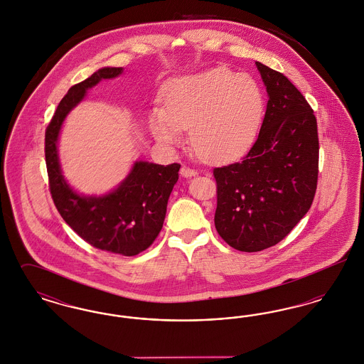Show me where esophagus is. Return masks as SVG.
<instances>
[{
	"mask_svg": "<svg viewBox=\"0 0 364 364\" xmlns=\"http://www.w3.org/2000/svg\"><path fill=\"white\" fill-rule=\"evenodd\" d=\"M180 174L183 176V177H192V176H195V174H198V172L195 171V169H192L190 166H181V169H180Z\"/></svg>",
	"mask_w": 364,
	"mask_h": 364,
	"instance_id": "esophagus-1",
	"label": "esophagus"
}]
</instances>
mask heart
I'll return each instance as SVG.
<instances>
[{
    "instance_id": "heart-1",
    "label": "heart",
    "mask_w": 364,
    "mask_h": 364,
    "mask_svg": "<svg viewBox=\"0 0 364 364\" xmlns=\"http://www.w3.org/2000/svg\"><path fill=\"white\" fill-rule=\"evenodd\" d=\"M164 109L150 116L156 140L183 141L190 129L193 150L215 162L242 153L255 138L263 114V92L254 77L224 67L174 79L164 91Z\"/></svg>"
}]
</instances>
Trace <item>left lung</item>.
I'll return each mask as SVG.
<instances>
[{
    "label": "left lung",
    "instance_id": "left-lung-1",
    "mask_svg": "<svg viewBox=\"0 0 364 364\" xmlns=\"http://www.w3.org/2000/svg\"><path fill=\"white\" fill-rule=\"evenodd\" d=\"M255 64L269 97L259 135L242 161L214 169L215 229L244 252L276 245L307 214L319 158L311 106L287 76Z\"/></svg>",
    "mask_w": 364,
    "mask_h": 364
}]
</instances>
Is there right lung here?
Returning <instances> with one entry per match:
<instances>
[{"mask_svg": "<svg viewBox=\"0 0 364 364\" xmlns=\"http://www.w3.org/2000/svg\"><path fill=\"white\" fill-rule=\"evenodd\" d=\"M122 72V68L105 67L70 87L46 128L45 156L53 202L64 221L92 247L134 257L149 248L161 232L180 165L136 161L114 190L100 196L82 195L65 180L57 149L63 124L70 110L85 100L87 90Z\"/></svg>", "mask_w": 364, "mask_h": 364, "instance_id": "1", "label": "right lung"}]
</instances>
